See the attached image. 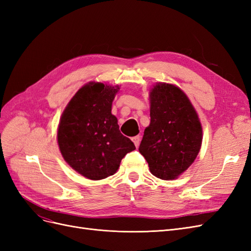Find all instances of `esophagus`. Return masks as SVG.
I'll list each match as a JSON object with an SVG mask.
<instances>
[{
  "instance_id": "obj_1",
  "label": "esophagus",
  "mask_w": 251,
  "mask_h": 251,
  "mask_svg": "<svg viewBox=\"0 0 251 251\" xmlns=\"http://www.w3.org/2000/svg\"><path fill=\"white\" fill-rule=\"evenodd\" d=\"M132 140H133V142L135 144V147L138 148L139 144H140V136L139 135L138 136H135V137L132 138Z\"/></svg>"
}]
</instances>
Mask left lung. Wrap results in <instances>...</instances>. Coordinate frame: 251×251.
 <instances>
[{
	"instance_id": "1",
	"label": "left lung",
	"mask_w": 251,
	"mask_h": 251,
	"mask_svg": "<svg viewBox=\"0 0 251 251\" xmlns=\"http://www.w3.org/2000/svg\"><path fill=\"white\" fill-rule=\"evenodd\" d=\"M151 124L139 146L151 173L177 179L195 161L202 144V126L195 108L180 88L159 82L151 90Z\"/></svg>"
}]
</instances>
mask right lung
Listing matches in <instances>:
<instances>
[{
	"mask_svg": "<svg viewBox=\"0 0 251 251\" xmlns=\"http://www.w3.org/2000/svg\"><path fill=\"white\" fill-rule=\"evenodd\" d=\"M119 87L91 81L67 104L57 128V142L65 161L91 180L115 174L127 153L136 148L120 133L111 113Z\"/></svg>",
	"mask_w": 251,
	"mask_h": 251,
	"instance_id": "obj_1",
	"label": "right lung"
}]
</instances>
